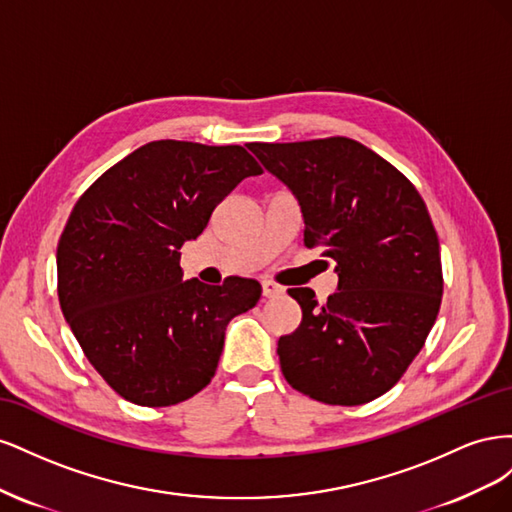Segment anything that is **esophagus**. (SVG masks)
I'll return each instance as SVG.
<instances>
[{
    "instance_id": "1",
    "label": "esophagus",
    "mask_w": 512,
    "mask_h": 512,
    "mask_svg": "<svg viewBox=\"0 0 512 512\" xmlns=\"http://www.w3.org/2000/svg\"><path fill=\"white\" fill-rule=\"evenodd\" d=\"M286 290H284V286H280V284H275V282H262V297H267V299H277V297H282Z\"/></svg>"
}]
</instances>
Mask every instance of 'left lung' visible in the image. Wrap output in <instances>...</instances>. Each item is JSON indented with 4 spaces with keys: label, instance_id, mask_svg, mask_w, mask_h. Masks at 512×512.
<instances>
[{
    "label": "left lung",
    "instance_id": "1",
    "mask_svg": "<svg viewBox=\"0 0 512 512\" xmlns=\"http://www.w3.org/2000/svg\"><path fill=\"white\" fill-rule=\"evenodd\" d=\"M247 147L299 198L305 247L337 262L327 303L309 288L288 290L303 320L277 342L282 374L322 404H367L406 374L440 312V243L423 198L346 136Z\"/></svg>",
    "mask_w": 512,
    "mask_h": 512
}]
</instances>
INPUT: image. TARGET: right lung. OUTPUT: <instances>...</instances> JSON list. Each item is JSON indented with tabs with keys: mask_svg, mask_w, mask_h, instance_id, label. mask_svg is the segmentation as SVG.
Listing matches in <instances>:
<instances>
[{
	"mask_svg": "<svg viewBox=\"0 0 512 512\" xmlns=\"http://www.w3.org/2000/svg\"><path fill=\"white\" fill-rule=\"evenodd\" d=\"M262 173L241 145L153 141L102 173L76 200L57 245V294L87 361L136 406L166 408L215 376L226 324L260 284L181 280L179 250L220 200Z\"/></svg>",
	"mask_w": 512,
	"mask_h": 512,
	"instance_id": "1",
	"label": "right lung"
}]
</instances>
